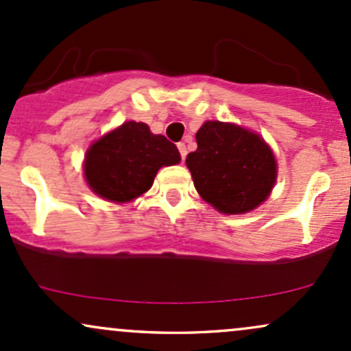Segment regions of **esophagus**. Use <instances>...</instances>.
I'll return each mask as SVG.
<instances>
[{"instance_id": "34e87169", "label": "esophagus", "mask_w": 351, "mask_h": 351, "mask_svg": "<svg viewBox=\"0 0 351 351\" xmlns=\"http://www.w3.org/2000/svg\"><path fill=\"white\" fill-rule=\"evenodd\" d=\"M178 149H180V155H182V160H184L186 158V145L184 143H178Z\"/></svg>"}]
</instances>
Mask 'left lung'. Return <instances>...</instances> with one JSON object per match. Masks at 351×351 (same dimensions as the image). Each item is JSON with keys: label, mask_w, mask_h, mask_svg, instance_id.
Returning a JSON list of instances; mask_svg holds the SVG:
<instances>
[{"label": "left lung", "mask_w": 351, "mask_h": 351, "mask_svg": "<svg viewBox=\"0 0 351 351\" xmlns=\"http://www.w3.org/2000/svg\"><path fill=\"white\" fill-rule=\"evenodd\" d=\"M186 156L195 188L219 213L255 210L276 182V160L260 134L233 123L205 121Z\"/></svg>", "instance_id": "1"}]
</instances>
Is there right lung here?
I'll list each match as a JSON object with an SVG mask.
<instances>
[{
  "label": "right lung",
  "mask_w": 351,
  "mask_h": 351,
  "mask_svg": "<svg viewBox=\"0 0 351 351\" xmlns=\"http://www.w3.org/2000/svg\"><path fill=\"white\" fill-rule=\"evenodd\" d=\"M178 148L146 123L126 121L88 148L84 178L103 199L128 203L152 188L158 169L178 165Z\"/></svg>",
  "instance_id": "1"
}]
</instances>
